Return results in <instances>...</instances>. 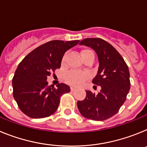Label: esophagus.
<instances>
[{
  "mask_svg": "<svg viewBox=\"0 0 147 147\" xmlns=\"http://www.w3.org/2000/svg\"><path fill=\"white\" fill-rule=\"evenodd\" d=\"M71 91H72V92L75 91V90H76V88H74V87H71Z\"/></svg>",
  "mask_w": 147,
  "mask_h": 147,
  "instance_id": "esophagus-1",
  "label": "esophagus"
}]
</instances>
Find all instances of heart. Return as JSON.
I'll list each match as a JSON object with an SVG mask.
<instances>
[{"label": "heart", "mask_w": 147, "mask_h": 147, "mask_svg": "<svg viewBox=\"0 0 147 147\" xmlns=\"http://www.w3.org/2000/svg\"><path fill=\"white\" fill-rule=\"evenodd\" d=\"M90 51V50H83L82 51L81 54L82 56L85 53ZM65 59L64 57L62 59V64H64ZM89 78V75L87 73L84 72H78V71H70L65 75V80L67 83L70 84L74 86H79L81 85L85 80H87Z\"/></svg>", "instance_id": "1"}]
</instances>
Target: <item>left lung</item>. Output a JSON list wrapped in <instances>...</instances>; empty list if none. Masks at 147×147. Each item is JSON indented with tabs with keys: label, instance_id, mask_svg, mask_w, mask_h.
Wrapping results in <instances>:
<instances>
[{
	"label": "left lung",
	"instance_id": "1",
	"mask_svg": "<svg viewBox=\"0 0 147 147\" xmlns=\"http://www.w3.org/2000/svg\"><path fill=\"white\" fill-rule=\"evenodd\" d=\"M96 53L98 68L92 82L101 87L98 94L86 91V97L78 101L80 113L88 119L104 121L117 113L130 88L128 66L117 50L100 38L84 39L80 42Z\"/></svg>",
	"mask_w": 147,
	"mask_h": 147
}]
</instances>
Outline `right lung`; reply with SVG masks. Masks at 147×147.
<instances>
[{
    "instance_id": "obj_1",
    "label": "right lung",
    "mask_w": 147,
    "mask_h": 147,
    "mask_svg": "<svg viewBox=\"0 0 147 147\" xmlns=\"http://www.w3.org/2000/svg\"><path fill=\"white\" fill-rule=\"evenodd\" d=\"M80 40H52L30 52L22 60L12 80L13 96L22 112L32 119L52 115L59 107L60 96L70 92V87L61 83L57 88L48 85L47 77L59 68L67 50Z\"/></svg>"
}]
</instances>
